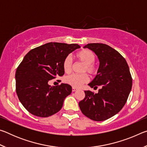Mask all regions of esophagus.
I'll list each match as a JSON object with an SVG mask.
<instances>
[{"label":"esophagus","instance_id":"obj_1","mask_svg":"<svg viewBox=\"0 0 147 147\" xmlns=\"http://www.w3.org/2000/svg\"><path fill=\"white\" fill-rule=\"evenodd\" d=\"M76 90H77V89L75 88H72V91H73V92L76 91Z\"/></svg>","mask_w":147,"mask_h":147}]
</instances>
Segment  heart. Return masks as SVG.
<instances>
[{"mask_svg": "<svg viewBox=\"0 0 147 147\" xmlns=\"http://www.w3.org/2000/svg\"><path fill=\"white\" fill-rule=\"evenodd\" d=\"M76 58L82 63L84 64L82 73H88L92 76L97 73V68L94 62L95 61L96 56L90 50L83 49L76 54ZM73 67V59L70 56L65 58L63 61V69L65 73H69ZM89 76L87 74H73L67 76L65 78V82L73 88H80L84 84L88 82Z\"/></svg>", "mask_w": 147, "mask_h": 147, "instance_id": "b5f03b06", "label": "heart"}]
</instances>
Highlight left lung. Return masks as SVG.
<instances>
[{
    "mask_svg": "<svg viewBox=\"0 0 147 147\" xmlns=\"http://www.w3.org/2000/svg\"><path fill=\"white\" fill-rule=\"evenodd\" d=\"M93 51L100 61L97 74L88 85L98 93L85 91V98L79 102L84 115L91 120L102 121L121 111L127 101L132 86L130 69L121 54L108 45L89 43L84 46Z\"/></svg>",
    "mask_w": 147,
    "mask_h": 147,
    "instance_id": "left-lung-1",
    "label": "left lung"
}]
</instances>
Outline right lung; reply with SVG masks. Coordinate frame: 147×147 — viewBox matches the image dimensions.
<instances>
[{
	"mask_svg": "<svg viewBox=\"0 0 147 147\" xmlns=\"http://www.w3.org/2000/svg\"><path fill=\"white\" fill-rule=\"evenodd\" d=\"M79 48L78 44L51 42L32 49L24 57L16 73V93L32 115L47 117L60 110L72 87L67 84L51 86L48 82L63 75V59Z\"/></svg>",
	"mask_w": 147,
	"mask_h": 147,
	"instance_id": "right-lung-1",
	"label": "right lung"
}]
</instances>
